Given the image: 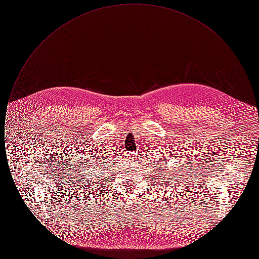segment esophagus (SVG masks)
Listing matches in <instances>:
<instances>
[{"label": "esophagus", "instance_id": "esophagus-1", "mask_svg": "<svg viewBox=\"0 0 259 259\" xmlns=\"http://www.w3.org/2000/svg\"><path fill=\"white\" fill-rule=\"evenodd\" d=\"M130 159H131V161L135 162V161L137 160V156H135V154H131V155H130Z\"/></svg>", "mask_w": 259, "mask_h": 259}]
</instances>
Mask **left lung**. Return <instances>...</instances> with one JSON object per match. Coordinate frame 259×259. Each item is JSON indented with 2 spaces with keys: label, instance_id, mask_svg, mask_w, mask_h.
<instances>
[{
  "label": "left lung",
  "instance_id": "1",
  "mask_svg": "<svg viewBox=\"0 0 259 259\" xmlns=\"http://www.w3.org/2000/svg\"><path fill=\"white\" fill-rule=\"evenodd\" d=\"M159 161L161 162L160 163H159ZM165 164H167L166 158H163V159H161L160 158L159 161H157V165H159L160 167H157V166H154V167H157V168H162V167H164V166H165ZM154 170H155V169H154ZM160 172H163L164 171H167L168 169H166V170H165L164 168H162V169H160ZM170 172H171V171H170ZM176 172V171H174V172ZM155 172H156V171H155ZM166 175H168V172H167V174H164V175H163V178H164ZM171 175H174V174H170V176H171ZM152 176H153V175H152ZM154 176H156V175H154ZM161 176H162V174H158V177H161ZM172 178H174V177H172ZM172 178H168V179H172ZM161 179H162V178H161ZM172 182H174V181H172ZM175 183H176V182H175ZM172 184H174V183H172Z\"/></svg>",
  "mask_w": 259,
  "mask_h": 259
}]
</instances>
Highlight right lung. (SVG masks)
<instances>
[{
    "instance_id": "right-lung-1",
    "label": "right lung",
    "mask_w": 259,
    "mask_h": 259,
    "mask_svg": "<svg viewBox=\"0 0 259 259\" xmlns=\"http://www.w3.org/2000/svg\"><path fill=\"white\" fill-rule=\"evenodd\" d=\"M93 157H95V156H93ZM107 157H109V156H107ZM107 157H104V156H99V157H95V158H93L92 159V162H94L95 164L93 165H90V166H94L93 167V169H96V167H101V166H105L106 164H108V163H110L108 159H107ZM93 164V163H91ZM107 168V167H106Z\"/></svg>"
}]
</instances>
